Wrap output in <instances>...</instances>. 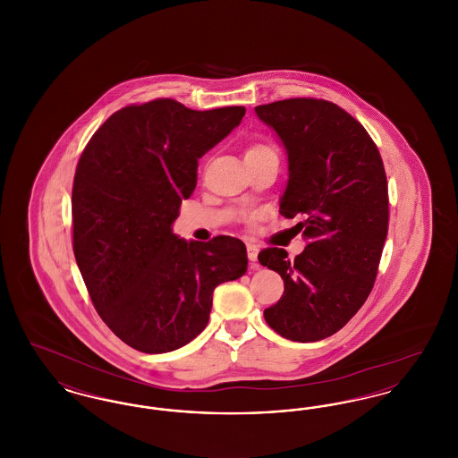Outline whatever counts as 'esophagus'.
Masks as SVG:
<instances>
[{"label": "esophagus", "mask_w": 458, "mask_h": 458, "mask_svg": "<svg viewBox=\"0 0 458 458\" xmlns=\"http://www.w3.org/2000/svg\"><path fill=\"white\" fill-rule=\"evenodd\" d=\"M258 254H259V249L254 245V243H247V258L249 261L252 262V267H258Z\"/></svg>", "instance_id": "1"}]
</instances>
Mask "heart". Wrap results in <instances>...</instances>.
<instances>
[{
  "label": "heart",
  "mask_w": 458,
  "mask_h": 458,
  "mask_svg": "<svg viewBox=\"0 0 458 458\" xmlns=\"http://www.w3.org/2000/svg\"><path fill=\"white\" fill-rule=\"evenodd\" d=\"M271 151H275L273 146H269V144H266V142H252V144H249L247 149H245V157H258V156L271 153Z\"/></svg>",
  "instance_id": "1"
}]
</instances>
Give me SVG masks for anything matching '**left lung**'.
Listing matches in <instances>:
<instances>
[{
	"label": "left lung",
	"instance_id": "1",
	"mask_svg": "<svg viewBox=\"0 0 458 458\" xmlns=\"http://www.w3.org/2000/svg\"><path fill=\"white\" fill-rule=\"evenodd\" d=\"M288 154L284 218L304 216V252H259L284 278L282 299L264 319L292 342H318L345 327L366 302L388 235V182L366 129L325 99L293 98L256 106Z\"/></svg>",
	"mask_w": 458,
	"mask_h": 458
}]
</instances>
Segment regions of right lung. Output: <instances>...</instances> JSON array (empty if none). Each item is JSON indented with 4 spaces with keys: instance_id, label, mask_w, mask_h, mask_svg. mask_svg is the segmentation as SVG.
<instances>
[{
    "instance_id": "1",
    "label": "right lung",
    "mask_w": 458,
    "mask_h": 458,
    "mask_svg": "<svg viewBox=\"0 0 458 458\" xmlns=\"http://www.w3.org/2000/svg\"><path fill=\"white\" fill-rule=\"evenodd\" d=\"M243 106L196 111L154 99L113 113L79 159L73 254L101 319L131 349L165 353L209 321L213 292L247 271L243 242L178 239L172 223L197 183L199 157L233 131Z\"/></svg>"
}]
</instances>
